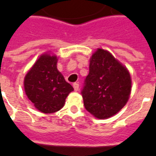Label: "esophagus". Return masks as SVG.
Returning <instances> with one entry per match:
<instances>
[{
    "instance_id": "1",
    "label": "esophagus",
    "mask_w": 156,
    "mask_h": 156,
    "mask_svg": "<svg viewBox=\"0 0 156 156\" xmlns=\"http://www.w3.org/2000/svg\"><path fill=\"white\" fill-rule=\"evenodd\" d=\"M73 88H74L75 91H78V88H79V84H78V83H74L73 84Z\"/></svg>"
}]
</instances>
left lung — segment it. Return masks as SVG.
I'll list each match as a JSON object with an SVG mask.
<instances>
[{
  "label": "left lung",
  "instance_id": "1",
  "mask_svg": "<svg viewBox=\"0 0 156 156\" xmlns=\"http://www.w3.org/2000/svg\"><path fill=\"white\" fill-rule=\"evenodd\" d=\"M131 91L130 74L114 56L98 48L92 55L82 96L86 110L99 119L117 114Z\"/></svg>",
  "mask_w": 156,
  "mask_h": 156
}]
</instances>
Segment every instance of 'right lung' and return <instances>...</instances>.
Listing matches in <instances>:
<instances>
[{"mask_svg": "<svg viewBox=\"0 0 156 156\" xmlns=\"http://www.w3.org/2000/svg\"><path fill=\"white\" fill-rule=\"evenodd\" d=\"M57 62L58 58L54 55H41L24 79L27 98L37 109L44 114L60 110L66 98L73 90L58 70Z\"/></svg>", "mask_w": 156, "mask_h": 156, "instance_id": "obj_1", "label": "right lung"}]
</instances>
